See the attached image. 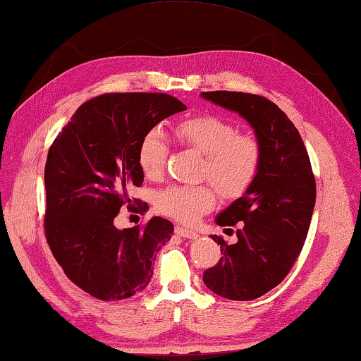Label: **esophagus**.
I'll list each match as a JSON object with an SVG mask.
<instances>
[{"instance_id":"esophagus-1","label":"esophagus","mask_w":361,"mask_h":361,"mask_svg":"<svg viewBox=\"0 0 361 361\" xmlns=\"http://www.w3.org/2000/svg\"><path fill=\"white\" fill-rule=\"evenodd\" d=\"M176 233H178V235H179V236H182V238H187V239H197V238H199L197 231H195V230H188V228H185V227H180V226L176 227Z\"/></svg>"}]
</instances>
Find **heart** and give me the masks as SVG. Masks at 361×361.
<instances>
[{"instance_id": "heart-1", "label": "heart", "mask_w": 361, "mask_h": 361, "mask_svg": "<svg viewBox=\"0 0 361 361\" xmlns=\"http://www.w3.org/2000/svg\"><path fill=\"white\" fill-rule=\"evenodd\" d=\"M182 145L204 157L201 178L208 179L224 197H238L252 185L261 164L259 143L248 135H239L238 128L216 116H195L174 126ZM168 156L165 134L153 128L143 135L137 160L142 173L157 179L164 173ZM214 190L210 185H170L159 191L156 208L168 218L193 224L213 208Z\"/></svg>"}]
</instances>
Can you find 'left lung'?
I'll return each instance as SVG.
<instances>
[{"mask_svg": "<svg viewBox=\"0 0 361 361\" xmlns=\"http://www.w3.org/2000/svg\"><path fill=\"white\" fill-rule=\"evenodd\" d=\"M201 97L241 116L261 148L252 185L214 219L221 227L238 226V241L228 245L212 235L222 256L204 271L205 286L216 295L255 300L281 283L301 253L315 207V178L298 130L274 102L230 91Z\"/></svg>", "mask_w": 361, "mask_h": 361, "instance_id": "obj_1", "label": "left lung"}]
</instances>
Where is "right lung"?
Listing matches in <instances>:
<instances>
[{
    "label": "right lung",
    "instance_id": "add662e5",
    "mask_svg": "<svg viewBox=\"0 0 361 361\" xmlns=\"http://www.w3.org/2000/svg\"><path fill=\"white\" fill-rule=\"evenodd\" d=\"M187 106L168 94H103L80 106L54 140L44 168V230L55 259L94 298L142 292L173 224L154 216L145 228L118 230L128 188L140 187L137 149L149 130Z\"/></svg>",
    "mask_w": 361,
    "mask_h": 361
}]
</instances>
